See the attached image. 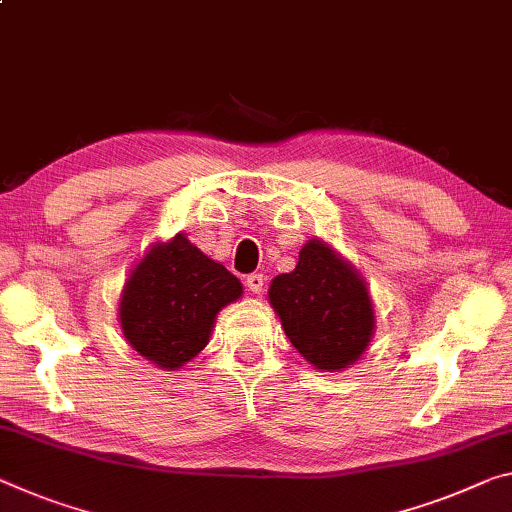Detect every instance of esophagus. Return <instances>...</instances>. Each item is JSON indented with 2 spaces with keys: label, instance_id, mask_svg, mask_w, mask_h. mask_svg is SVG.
Wrapping results in <instances>:
<instances>
[{
  "label": "esophagus",
  "instance_id": "34e87169",
  "mask_svg": "<svg viewBox=\"0 0 512 512\" xmlns=\"http://www.w3.org/2000/svg\"><path fill=\"white\" fill-rule=\"evenodd\" d=\"M264 282H266V278H264L262 273H250L248 278H246V287L253 291V294H262Z\"/></svg>",
  "mask_w": 512,
  "mask_h": 512
}]
</instances>
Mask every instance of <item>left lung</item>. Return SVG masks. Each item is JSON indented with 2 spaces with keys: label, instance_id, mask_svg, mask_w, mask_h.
Wrapping results in <instances>:
<instances>
[{
  "label": "left lung",
  "instance_id": "8db88e82",
  "mask_svg": "<svg viewBox=\"0 0 512 512\" xmlns=\"http://www.w3.org/2000/svg\"><path fill=\"white\" fill-rule=\"evenodd\" d=\"M269 300L291 344L316 369H346L369 344V291L358 271L319 239L305 243L294 271L271 282Z\"/></svg>",
  "mask_w": 512,
  "mask_h": 512
}]
</instances>
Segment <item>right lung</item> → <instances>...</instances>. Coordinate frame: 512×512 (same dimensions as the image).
<instances>
[{
	"label": "right lung",
	"instance_id": "1",
	"mask_svg": "<svg viewBox=\"0 0 512 512\" xmlns=\"http://www.w3.org/2000/svg\"><path fill=\"white\" fill-rule=\"evenodd\" d=\"M241 294V282L223 264L177 234L164 246H152L129 275L120 323L145 360L180 369L207 346L221 307Z\"/></svg>",
	"mask_w": 512,
	"mask_h": 512
}]
</instances>
